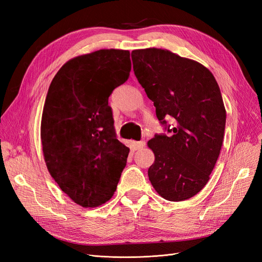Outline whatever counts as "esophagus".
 Instances as JSON below:
<instances>
[{
  "instance_id": "34e87169",
  "label": "esophagus",
  "mask_w": 262,
  "mask_h": 262,
  "mask_svg": "<svg viewBox=\"0 0 262 262\" xmlns=\"http://www.w3.org/2000/svg\"><path fill=\"white\" fill-rule=\"evenodd\" d=\"M145 146V141H139V142H134V147L136 149H141Z\"/></svg>"
}]
</instances>
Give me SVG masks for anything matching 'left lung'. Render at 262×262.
Wrapping results in <instances>:
<instances>
[{
  "instance_id": "left-lung-1",
  "label": "left lung",
  "mask_w": 262,
  "mask_h": 262,
  "mask_svg": "<svg viewBox=\"0 0 262 262\" xmlns=\"http://www.w3.org/2000/svg\"><path fill=\"white\" fill-rule=\"evenodd\" d=\"M133 71L167 133L147 142L155 161L148 178L168 201H184L207 185L223 143L226 112L220 87L199 62L168 50H133ZM171 117L174 123L167 120Z\"/></svg>"
}]
</instances>
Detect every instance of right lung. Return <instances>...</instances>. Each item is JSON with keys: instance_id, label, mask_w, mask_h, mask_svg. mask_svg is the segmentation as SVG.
I'll use <instances>...</instances> for the list:
<instances>
[{"instance_id": "1", "label": "right lung", "mask_w": 262, "mask_h": 262, "mask_svg": "<svg viewBox=\"0 0 262 262\" xmlns=\"http://www.w3.org/2000/svg\"><path fill=\"white\" fill-rule=\"evenodd\" d=\"M128 50L102 49L68 61L55 74L41 118L51 177L75 203L94 208L117 189L129 148L116 138L109 96L129 78Z\"/></svg>"}]
</instances>
